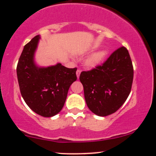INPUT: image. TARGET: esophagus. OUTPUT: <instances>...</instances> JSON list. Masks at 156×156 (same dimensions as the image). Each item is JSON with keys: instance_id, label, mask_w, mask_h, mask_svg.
I'll list each match as a JSON object with an SVG mask.
<instances>
[{"instance_id": "34e87169", "label": "esophagus", "mask_w": 156, "mask_h": 156, "mask_svg": "<svg viewBox=\"0 0 156 156\" xmlns=\"http://www.w3.org/2000/svg\"><path fill=\"white\" fill-rule=\"evenodd\" d=\"M80 73H81V70H80V69H78V70L76 71V75H77V78H79V77H80Z\"/></svg>"}]
</instances>
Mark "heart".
Returning a JSON list of instances; mask_svg holds the SVG:
<instances>
[{"instance_id":"heart-1","label":"heart","mask_w":156,"mask_h":156,"mask_svg":"<svg viewBox=\"0 0 156 156\" xmlns=\"http://www.w3.org/2000/svg\"><path fill=\"white\" fill-rule=\"evenodd\" d=\"M105 55H106V52L105 51L96 52V53H93L92 55H91L87 58V61H86V64L88 67H94V66L98 65V64L101 63L102 61L104 59Z\"/></svg>"}]
</instances>
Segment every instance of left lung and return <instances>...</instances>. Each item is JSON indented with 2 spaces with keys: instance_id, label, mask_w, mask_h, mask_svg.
<instances>
[{
  "instance_id": "obj_1",
  "label": "left lung",
  "mask_w": 156,
  "mask_h": 156,
  "mask_svg": "<svg viewBox=\"0 0 156 156\" xmlns=\"http://www.w3.org/2000/svg\"><path fill=\"white\" fill-rule=\"evenodd\" d=\"M87 106L96 115L105 117L116 112L129 95L133 67L126 48L113 52L102 65L80 75Z\"/></svg>"
}]
</instances>
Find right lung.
I'll return each mask as SVG.
<instances>
[{
  "label": "right lung",
  "instance_id": "right-lung-1",
  "mask_svg": "<svg viewBox=\"0 0 156 156\" xmlns=\"http://www.w3.org/2000/svg\"><path fill=\"white\" fill-rule=\"evenodd\" d=\"M39 39V35L36 36L24 46L17 66V79L28 106L42 117H51L63 108L69 87L77 80V68L60 63L38 67L34 57Z\"/></svg>",
  "mask_w": 156,
  "mask_h": 156
}]
</instances>
